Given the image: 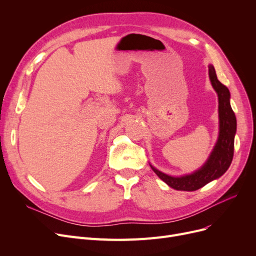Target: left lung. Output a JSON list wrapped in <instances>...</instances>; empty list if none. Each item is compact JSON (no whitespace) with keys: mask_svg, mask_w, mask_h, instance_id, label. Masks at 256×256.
<instances>
[{"mask_svg":"<svg viewBox=\"0 0 256 256\" xmlns=\"http://www.w3.org/2000/svg\"><path fill=\"white\" fill-rule=\"evenodd\" d=\"M208 74L212 85L218 93L219 98L220 132L217 144L208 162L194 173L180 178L167 176L150 165L156 176L176 190L196 191L210 182L219 178L230 168L234 158L236 119L230 102V93L228 88L218 80L212 65L208 66Z\"/></svg>","mask_w":256,"mask_h":256,"instance_id":"8db88e82","label":"left lung"}]
</instances>
